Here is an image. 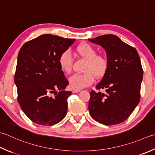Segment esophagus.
<instances>
[{
  "mask_svg": "<svg viewBox=\"0 0 155 155\" xmlns=\"http://www.w3.org/2000/svg\"><path fill=\"white\" fill-rule=\"evenodd\" d=\"M80 91H81L80 89H73L72 90V93H78Z\"/></svg>",
  "mask_w": 155,
  "mask_h": 155,
  "instance_id": "obj_1",
  "label": "esophagus"
}]
</instances>
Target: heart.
I'll return each mask as SVG.
<instances>
[{
    "instance_id": "obj_1",
    "label": "heart",
    "mask_w": 155,
    "mask_h": 155,
    "mask_svg": "<svg viewBox=\"0 0 155 155\" xmlns=\"http://www.w3.org/2000/svg\"><path fill=\"white\" fill-rule=\"evenodd\" d=\"M77 53L86 60L83 73L75 74L70 78L69 83L72 89H81L91 84L95 79L104 77L109 68V60L104 55L97 54V50L89 44L83 43L76 48ZM72 57L71 51L65 50L60 54L58 64L65 74H70L72 68Z\"/></svg>"
}]
</instances>
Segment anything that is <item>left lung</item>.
<instances>
[{"instance_id": "obj_1", "label": "left lung", "mask_w": 155, "mask_h": 155, "mask_svg": "<svg viewBox=\"0 0 155 155\" xmlns=\"http://www.w3.org/2000/svg\"><path fill=\"white\" fill-rule=\"evenodd\" d=\"M105 48L109 60L107 73L95 89L91 90L89 114L97 122L106 126L116 125L126 120L140 99L143 78L140 56L134 47L112 34L89 39Z\"/></svg>"}]
</instances>
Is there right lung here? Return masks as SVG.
Listing matches in <instances>:
<instances>
[{"label":"right lung","mask_w":155,"mask_h":155,"mask_svg":"<svg viewBox=\"0 0 155 155\" xmlns=\"http://www.w3.org/2000/svg\"><path fill=\"white\" fill-rule=\"evenodd\" d=\"M50 34L41 35L25 42L18 54L15 83L17 101L33 122L53 126L66 116L69 84L58 64V57L74 43Z\"/></svg>","instance_id":"right-lung-1"}]
</instances>
